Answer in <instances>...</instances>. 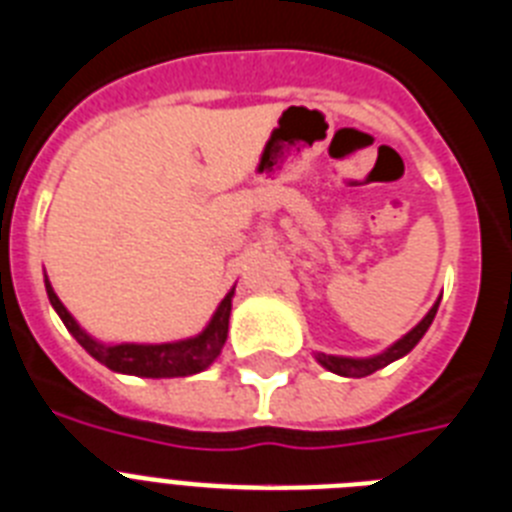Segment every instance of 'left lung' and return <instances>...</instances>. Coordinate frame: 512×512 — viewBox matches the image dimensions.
I'll return each instance as SVG.
<instances>
[{
    "label": "left lung",
    "instance_id": "left-lung-1",
    "mask_svg": "<svg viewBox=\"0 0 512 512\" xmlns=\"http://www.w3.org/2000/svg\"><path fill=\"white\" fill-rule=\"evenodd\" d=\"M439 308V301L434 303L432 311L421 319V322L416 324V327L408 332V335L403 337V340H398L392 348H387L384 353H379V356L374 358H340V356H327V353H319V363H322L324 369H329L332 374H340V377H369V374H374V371L384 369L387 363L398 361V358H403L405 353H411L413 348H416V342L424 337V332L429 329V324L434 322V314H437Z\"/></svg>",
    "mask_w": 512,
    "mask_h": 512
}]
</instances>
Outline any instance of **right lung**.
<instances>
[{"label":"right lung","instance_id":"1","mask_svg":"<svg viewBox=\"0 0 512 512\" xmlns=\"http://www.w3.org/2000/svg\"><path fill=\"white\" fill-rule=\"evenodd\" d=\"M46 293H49V301H52L59 319H62L65 327L70 329V335H73L96 361H101L112 371H122V374L162 379L190 377V374H198V371H204L206 366L214 363V358L222 353V345H225L227 340V324H230L232 293H235V290H230V293L225 295V301L219 303L217 314L211 316L209 327H206L201 335L180 342H162V345H135V342L104 345V342H96L94 337L86 335V332L78 327V322L70 316V311L62 306V301H59L57 293L52 290L49 280H46Z\"/></svg>","mask_w":512,"mask_h":512}]
</instances>
